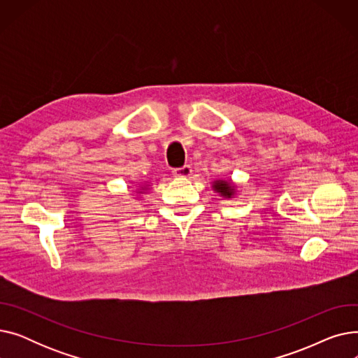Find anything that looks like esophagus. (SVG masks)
I'll list each match as a JSON object with an SVG mask.
<instances>
[{"mask_svg":"<svg viewBox=\"0 0 358 358\" xmlns=\"http://www.w3.org/2000/svg\"><path fill=\"white\" fill-rule=\"evenodd\" d=\"M192 173H193V169H192L190 165H184L181 168H176L173 171L174 177H190Z\"/></svg>","mask_w":358,"mask_h":358,"instance_id":"34e87169","label":"esophagus"}]
</instances>
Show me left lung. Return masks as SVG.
Here are the masks:
<instances>
[{
	"label": "left lung",
	"mask_w": 358,
	"mask_h": 358,
	"mask_svg": "<svg viewBox=\"0 0 358 358\" xmlns=\"http://www.w3.org/2000/svg\"><path fill=\"white\" fill-rule=\"evenodd\" d=\"M213 190L219 193L220 196L231 199L235 194V185L231 181H224V180H216L213 182Z\"/></svg>",
	"instance_id": "8db88e82"
}]
</instances>
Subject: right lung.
I'll list each match as a JSON object with an SVG mask.
<instances>
[{"label":"right lung","mask_w":358,"mask_h":358,"mask_svg":"<svg viewBox=\"0 0 358 358\" xmlns=\"http://www.w3.org/2000/svg\"><path fill=\"white\" fill-rule=\"evenodd\" d=\"M142 190H143V189H142Z\"/></svg>","instance_id":"right-lung-1"}]
</instances>
